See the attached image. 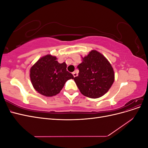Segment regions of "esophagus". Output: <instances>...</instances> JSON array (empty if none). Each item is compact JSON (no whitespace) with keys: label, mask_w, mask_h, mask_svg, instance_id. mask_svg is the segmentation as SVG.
Instances as JSON below:
<instances>
[{"label":"esophagus","mask_w":148,"mask_h":148,"mask_svg":"<svg viewBox=\"0 0 148 148\" xmlns=\"http://www.w3.org/2000/svg\"><path fill=\"white\" fill-rule=\"evenodd\" d=\"M73 77H77V76H78V73H77V71H73Z\"/></svg>","instance_id":"34e87169"}]
</instances>
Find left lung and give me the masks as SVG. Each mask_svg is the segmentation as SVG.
<instances>
[{
  "mask_svg": "<svg viewBox=\"0 0 148 148\" xmlns=\"http://www.w3.org/2000/svg\"><path fill=\"white\" fill-rule=\"evenodd\" d=\"M77 68L78 77L73 79L84 96L96 99L104 95L114 82V71L106 58L92 50L82 57V63Z\"/></svg>",
  "mask_w": 148,
  "mask_h": 148,
  "instance_id": "obj_1",
  "label": "left lung"
}]
</instances>
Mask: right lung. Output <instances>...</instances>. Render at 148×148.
Instances as JSON below:
<instances>
[{
	"label": "right lung",
	"instance_id": "right-lung-1",
	"mask_svg": "<svg viewBox=\"0 0 148 148\" xmlns=\"http://www.w3.org/2000/svg\"><path fill=\"white\" fill-rule=\"evenodd\" d=\"M55 56L46 55L39 59L30 69V79L38 92L47 97L59 94L67 80L73 79L66 71L65 62L59 64Z\"/></svg>",
	"mask_w": 148,
	"mask_h": 148
}]
</instances>
